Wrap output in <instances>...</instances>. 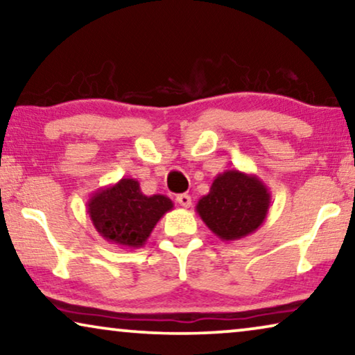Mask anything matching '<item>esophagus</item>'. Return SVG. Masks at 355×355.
<instances>
[{
    "label": "esophagus",
    "instance_id": "1",
    "mask_svg": "<svg viewBox=\"0 0 355 355\" xmlns=\"http://www.w3.org/2000/svg\"><path fill=\"white\" fill-rule=\"evenodd\" d=\"M176 200L179 205L184 208H189L192 205V198H191V196H187V193H179V196L176 197Z\"/></svg>",
    "mask_w": 355,
    "mask_h": 355
}]
</instances>
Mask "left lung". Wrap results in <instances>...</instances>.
Returning a JSON list of instances; mask_svg holds the SVG:
<instances>
[{
    "label": "left lung",
    "mask_w": 355,
    "mask_h": 355,
    "mask_svg": "<svg viewBox=\"0 0 355 355\" xmlns=\"http://www.w3.org/2000/svg\"><path fill=\"white\" fill-rule=\"evenodd\" d=\"M270 203L271 193L259 176L227 169L215 178L196 210L213 234L231 242L259 230L268 215Z\"/></svg>",
    "instance_id": "1"
}]
</instances>
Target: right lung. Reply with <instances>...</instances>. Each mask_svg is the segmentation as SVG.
<instances>
[{"mask_svg": "<svg viewBox=\"0 0 355 355\" xmlns=\"http://www.w3.org/2000/svg\"><path fill=\"white\" fill-rule=\"evenodd\" d=\"M173 207L171 198L162 193L145 196L139 181L123 178L113 186L101 187L92 193L87 202V213L105 241L128 249H139Z\"/></svg>", "mask_w": 355, "mask_h": 355, "instance_id": "obj_1", "label": "right lung"}]
</instances>
